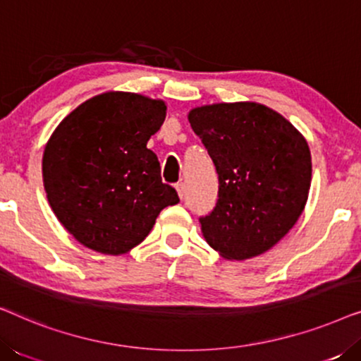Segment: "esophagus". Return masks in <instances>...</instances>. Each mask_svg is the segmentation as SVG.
I'll return each instance as SVG.
<instances>
[{
  "instance_id": "esophagus-1",
  "label": "esophagus",
  "mask_w": 361,
  "mask_h": 361,
  "mask_svg": "<svg viewBox=\"0 0 361 361\" xmlns=\"http://www.w3.org/2000/svg\"><path fill=\"white\" fill-rule=\"evenodd\" d=\"M176 190H177V195H179L180 199H184V195H185V185L182 184V182H180V184L176 185Z\"/></svg>"
}]
</instances>
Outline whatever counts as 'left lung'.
Listing matches in <instances>:
<instances>
[{"label": "left lung", "mask_w": 361, "mask_h": 361, "mask_svg": "<svg viewBox=\"0 0 361 361\" xmlns=\"http://www.w3.org/2000/svg\"><path fill=\"white\" fill-rule=\"evenodd\" d=\"M189 123L220 184L215 209L200 219L205 241L230 261L266 253L288 235L307 202V141L283 115L255 102L192 108Z\"/></svg>", "instance_id": "1"}]
</instances>
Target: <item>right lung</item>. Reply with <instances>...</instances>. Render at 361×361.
Returning <instances> with one entry per match:
<instances>
[{
    "label": "right lung",
    "instance_id": "1",
    "mask_svg": "<svg viewBox=\"0 0 361 361\" xmlns=\"http://www.w3.org/2000/svg\"><path fill=\"white\" fill-rule=\"evenodd\" d=\"M166 103L105 92L68 113L42 156L47 200L68 233L103 255H125L179 202L146 145L166 120Z\"/></svg>",
    "mask_w": 361,
    "mask_h": 361
}]
</instances>
